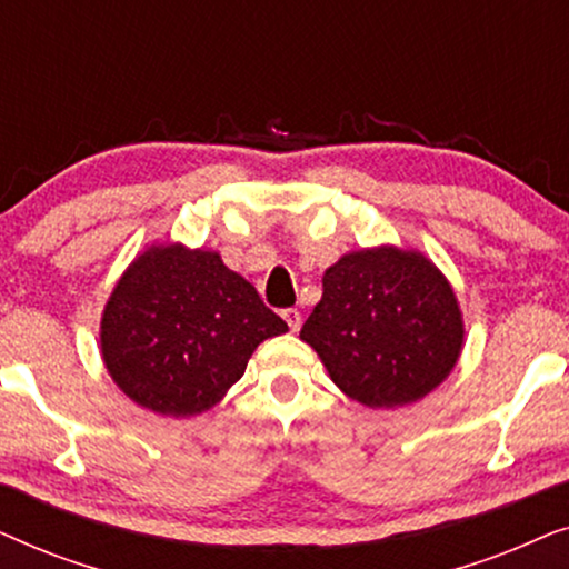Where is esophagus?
I'll use <instances>...</instances> for the list:
<instances>
[{
	"instance_id": "obj_1",
	"label": "esophagus",
	"mask_w": 569,
	"mask_h": 569,
	"mask_svg": "<svg viewBox=\"0 0 569 569\" xmlns=\"http://www.w3.org/2000/svg\"><path fill=\"white\" fill-rule=\"evenodd\" d=\"M282 318L287 321V326H290V331H300L302 316H300L298 308H287V310H282Z\"/></svg>"
}]
</instances>
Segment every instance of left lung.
<instances>
[{"label":"left lung","instance_id":"left-lung-1","mask_svg":"<svg viewBox=\"0 0 569 569\" xmlns=\"http://www.w3.org/2000/svg\"><path fill=\"white\" fill-rule=\"evenodd\" d=\"M300 339L349 399L393 409L425 399L450 376L463 318L453 287L425 253L362 248L326 269L321 302Z\"/></svg>","mask_w":569,"mask_h":569}]
</instances>
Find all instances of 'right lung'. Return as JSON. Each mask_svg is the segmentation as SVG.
Returning <instances> with one entry per match:
<instances>
[{"mask_svg":"<svg viewBox=\"0 0 569 569\" xmlns=\"http://www.w3.org/2000/svg\"><path fill=\"white\" fill-rule=\"evenodd\" d=\"M287 323L220 253L150 246L116 282L100 318L113 383L162 417H197L240 380L253 349Z\"/></svg>","mask_w":569,"mask_h":569,"instance_id":"obj_1","label":"right lung"}]
</instances>
